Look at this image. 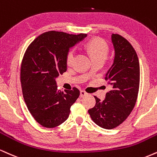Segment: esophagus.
Segmentation results:
<instances>
[{
    "mask_svg": "<svg viewBox=\"0 0 157 157\" xmlns=\"http://www.w3.org/2000/svg\"><path fill=\"white\" fill-rule=\"evenodd\" d=\"M87 94H88V93H86V91H85V90H80V97L82 98V97H84L85 96H86Z\"/></svg>",
    "mask_w": 157,
    "mask_h": 157,
    "instance_id": "34e87169",
    "label": "esophagus"
}]
</instances>
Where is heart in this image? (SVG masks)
I'll return each instance as SVG.
<instances>
[{"label":"heart","mask_w":157,"mask_h":157,"mask_svg":"<svg viewBox=\"0 0 157 157\" xmlns=\"http://www.w3.org/2000/svg\"><path fill=\"white\" fill-rule=\"evenodd\" d=\"M86 48L94 60L99 59H106L109 52V47L106 41L100 38L91 39L86 43ZM75 57V50L71 49L67 52L66 57V63L68 67L72 65Z\"/></svg>","instance_id":"heart-1"}]
</instances>
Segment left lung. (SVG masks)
<instances>
[{
  "label": "left lung",
  "instance_id": "left-lung-1",
  "mask_svg": "<svg viewBox=\"0 0 157 157\" xmlns=\"http://www.w3.org/2000/svg\"><path fill=\"white\" fill-rule=\"evenodd\" d=\"M111 39L115 58L105 76L111 90L104 101L94 97L95 106L88 109L93 121L106 129L119 126L129 116L137 101L140 86V63L135 49L121 36L113 33Z\"/></svg>",
  "mask_w": 157,
  "mask_h": 157
}]
</instances>
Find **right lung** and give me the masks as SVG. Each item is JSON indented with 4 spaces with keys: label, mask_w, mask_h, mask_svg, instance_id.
Returning a JSON list of instances; mask_svg holds the SVG:
<instances>
[{
    "label": "right lung",
    "mask_w": 157,
    "mask_h": 157,
    "mask_svg": "<svg viewBox=\"0 0 157 157\" xmlns=\"http://www.w3.org/2000/svg\"><path fill=\"white\" fill-rule=\"evenodd\" d=\"M86 36L85 33L45 32L25 52L20 69L22 94L32 116L44 127L63 124L80 96L77 88L65 92L58 90L56 79L67 71L66 57L69 49Z\"/></svg>",
    "instance_id": "1"
}]
</instances>
